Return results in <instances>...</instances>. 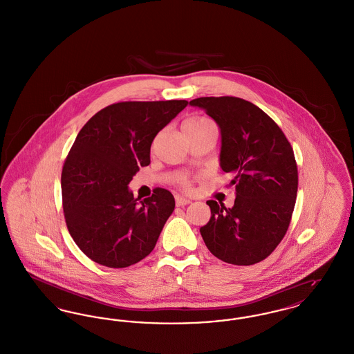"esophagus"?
I'll return each instance as SVG.
<instances>
[{"mask_svg":"<svg viewBox=\"0 0 354 354\" xmlns=\"http://www.w3.org/2000/svg\"><path fill=\"white\" fill-rule=\"evenodd\" d=\"M175 202H176V205H187V204H189L191 203V201L189 199H185V198H183V196H175Z\"/></svg>","mask_w":354,"mask_h":354,"instance_id":"esophagus-1","label":"esophagus"}]
</instances>
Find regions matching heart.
Here are the masks:
<instances>
[{
  "label": "heart",
  "mask_w": 354,
  "mask_h": 354,
  "mask_svg": "<svg viewBox=\"0 0 354 354\" xmlns=\"http://www.w3.org/2000/svg\"><path fill=\"white\" fill-rule=\"evenodd\" d=\"M183 131L185 134H189V133H198V131H203L211 127H215L214 123L209 119L204 118V117H191V118L185 119L183 122ZM182 185L185 188H188V180L183 179L182 180Z\"/></svg>",
  "instance_id": "1"
}]
</instances>
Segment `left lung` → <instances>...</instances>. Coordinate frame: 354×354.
I'll return each instance as SVG.
<instances>
[{"mask_svg":"<svg viewBox=\"0 0 354 354\" xmlns=\"http://www.w3.org/2000/svg\"><path fill=\"white\" fill-rule=\"evenodd\" d=\"M220 129V167L234 175L232 208L208 201L201 228L209 252L234 266H252L274 251L292 219L297 195L295 153L281 129L257 106L236 97L189 102Z\"/></svg>","mask_w":354,"mask_h":354,"instance_id":"1","label":"left lung"}]
</instances>
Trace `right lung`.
Returning <instances> with one entry per match:
<instances>
[{
	"label": "right lung",
	"mask_w": 354,
	"mask_h": 354,
	"mask_svg": "<svg viewBox=\"0 0 354 354\" xmlns=\"http://www.w3.org/2000/svg\"><path fill=\"white\" fill-rule=\"evenodd\" d=\"M187 103H114L77 135L61 176L64 214L73 240L93 261L126 268L153 250L175 199L165 188L135 199L129 183L150 165L153 138Z\"/></svg>",
	"instance_id": "obj_1"
}]
</instances>
